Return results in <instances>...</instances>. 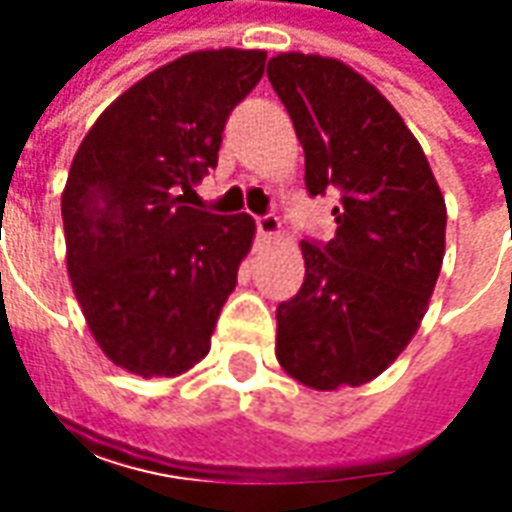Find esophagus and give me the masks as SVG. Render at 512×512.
Instances as JSON below:
<instances>
[{
    "label": "esophagus",
    "instance_id": "esophagus-1",
    "mask_svg": "<svg viewBox=\"0 0 512 512\" xmlns=\"http://www.w3.org/2000/svg\"><path fill=\"white\" fill-rule=\"evenodd\" d=\"M256 231L262 239H276L281 233V219L276 214H264L256 219Z\"/></svg>",
    "mask_w": 512,
    "mask_h": 512
}]
</instances>
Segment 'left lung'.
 Listing matches in <instances>:
<instances>
[{"label": "left lung", "mask_w": 512, "mask_h": 512, "mask_svg": "<svg viewBox=\"0 0 512 512\" xmlns=\"http://www.w3.org/2000/svg\"><path fill=\"white\" fill-rule=\"evenodd\" d=\"M267 78L296 126L307 191H341L335 239L301 242L304 284L279 304L276 358L315 392L363 386L423 324L445 256V197L400 112L349 64L279 53Z\"/></svg>", "instance_id": "8db88e82"}]
</instances>
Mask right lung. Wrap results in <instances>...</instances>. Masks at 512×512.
<instances>
[{"label":"right lung","instance_id":"add662e5","mask_svg":"<svg viewBox=\"0 0 512 512\" xmlns=\"http://www.w3.org/2000/svg\"><path fill=\"white\" fill-rule=\"evenodd\" d=\"M264 50H197L118 95L92 123L61 191L67 273L92 338L115 366L177 377L211 349L256 222L185 205L216 166L231 109Z\"/></svg>","mask_w":512,"mask_h":512}]
</instances>
